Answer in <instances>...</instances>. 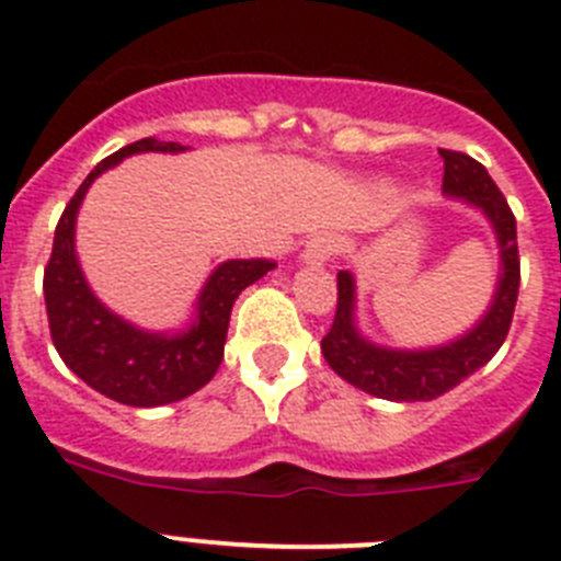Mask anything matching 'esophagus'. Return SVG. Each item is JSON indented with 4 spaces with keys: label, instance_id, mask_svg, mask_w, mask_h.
Masks as SVG:
<instances>
[{
    "label": "esophagus",
    "instance_id": "esophagus-1",
    "mask_svg": "<svg viewBox=\"0 0 561 561\" xmlns=\"http://www.w3.org/2000/svg\"><path fill=\"white\" fill-rule=\"evenodd\" d=\"M340 238L334 236V232H317V236H311L309 241H306L304 252H300V261H304L306 266H320L325 264V261H331V257L340 252Z\"/></svg>",
    "mask_w": 561,
    "mask_h": 561
}]
</instances>
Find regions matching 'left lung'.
Segmentation results:
<instances>
[{
  "instance_id": "obj_1",
  "label": "left lung",
  "mask_w": 561,
  "mask_h": 561,
  "mask_svg": "<svg viewBox=\"0 0 561 561\" xmlns=\"http://www.w3.org/2000/svg\"><path fill=\"white\" fill-rule=\"evenodd\" d=\"M444 185L449 199L474 207L492 225L500 247V275L492 304L466 334L430 348H388L368 340L356 325V280L351 272L336 275L334 325L323 336V356L334 374L388 401H433L480 370L505 342L519 291L517 221L483 165L460 151L440 148Z\"/></svg>"
}]
</instances>
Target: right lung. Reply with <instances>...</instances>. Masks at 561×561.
<instances>
[{"label":"right lung","mask_w":561,"mask_h":561,"mask_svg":"<svg viewBox=\"0 0 561 561\" xmlns=\"http://www.w3.org/2000/svg\"><path fill=\"white\" fill-rule=\"evenodd\" d=\"M146 151L182 153L185 146L146 137L98 162L58 221L44 270V304L58 356L89 388L128 408H162L205 388L225 359L236 297L275 270V261L266 257H232L219 264L196 297L193 320L180 331L140 329L101 304L76 252L78 210L103 171Z\"/></svg>","instance_id":"add662e5"}]
</instances>
